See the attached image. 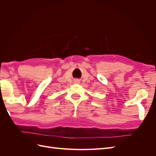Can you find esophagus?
I'll list each match as a JSON object with an SVG mask.
<instances>
[{
    "label": "esophagus",
    "mask_w": 156,
    "mask_h": 156,
    "mask_svg": "<svg viewBox=\"0 0 156 156\" xmlns=\"http://www.w3.org/2000/svg\"><path fill=\"white\" fill-rule=\"evenodd\" d=\"M75 83H79V80H75Z\"/></svg>",
    "instance_id": "1"
}]
</instances>
